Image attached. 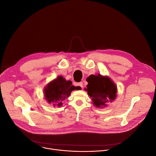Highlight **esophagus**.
Masks as SVG:
<instances>
[{"mask_svg":"<svg viewBox=\"0 0 156 156\" xmlns=\"http://www.w3.org/2000/svg\"><path fill=\"white\" fill-rule=\"evenodd\" d=\"M78 86H80V87H81V88H83V83H82V82H80V83H78Z\"/></svg>","mask_w":156,"mask_h":156,"instance_id":"1","label":"esophagus"}]
</instances>
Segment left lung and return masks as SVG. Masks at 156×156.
<instances>
[{"mask_svg": "<svg viewBox=\"0 0 156 156\" xmlns=\"http://www.w3.org/2000/svg\"><path fill=\"white\" fill-rule=\"evenodd\" d=\"M88 85L85 90L92 97L93 104L97 108L107 107L108 104L113 102L117 97L116 84L108 76L90 75L87 78Z\"/></svg>", "mask_w": 156, "mask_h": 156, "instance_id": "8db88e82", "label": "left lung"}]
</instances>
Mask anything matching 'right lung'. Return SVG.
<instances>
[{
	"label": "right lung",
	"instance_id": "1",
	"mask_svg": "<svg viewBox=\"0 0 156 156\" xmlns=\"http://www.w3.org/2000/svg\"><path fill=\"white\" fill-rule=\"evenodd\" d=\"M78 87L72 85L71 81H67L62 76L52 80L44 88L45 99L54 107H61L62 102L68 97L71 92L78 90Z\"/></svg>",
	"mask_w": 156,
	"mask_h": 156
}]
</instances>
